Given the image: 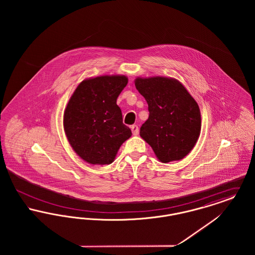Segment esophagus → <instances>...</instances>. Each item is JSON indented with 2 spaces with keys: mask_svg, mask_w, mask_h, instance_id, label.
<instances>
[{
  "mask_svg": "<svg viewBox=\"0 0 255 255\" xmlns=\"http://www.w3.org/2000/svg\"><path fill=\"white\" fill-rule=\"evenodd\" d=\"M131 130H132V133L134 135H137L138 134V126L137 125H135V124H133L131 126Z\"/></svg>",
  "mask_w": 255,
  "mask_h": 255,
  "instance_id": "34e87169",
  "label": "esophagus"
}]
</instances>
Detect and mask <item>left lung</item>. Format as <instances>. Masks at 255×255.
I'll return each instance as SVG.
<instances>
[{
    "label": "left lung",
    "instance_id": "left-lung-1",
    "mask_svg": "<svg viewBox=\"0 0 255 255\" xmlns=\"http://www.w3.org/2000/svg\"><path fill=\"white\" fill-rule=\"evenodd\" d=\"M134 85L149 111L140 136L161 162L184 158L201 132V113L194 98L172 78H136Z\"/></svg>",
    "mask_w": 255,
    "mask_h": 255
}]
</instances>
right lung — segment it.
Returning a JSON list of instances; mask_svg holds the SVG:
<instances>
[{"instance_id": "right-lung-1", "label": "right lung", "mask_w": 255, "mask_h": 255, "mask_svg": "<svg viewBox=\"0 0 255 255\" xmlns=\"http://www.w3.org/2000/svg\"><path fill=\"white\" fill-rule=\"evenodd\" d=\"M124 75L82 81L64 113V129L76 154L92 164H110L132 132L122 122L117 99L126 87Z\"/></svg>"}]
</instances>
